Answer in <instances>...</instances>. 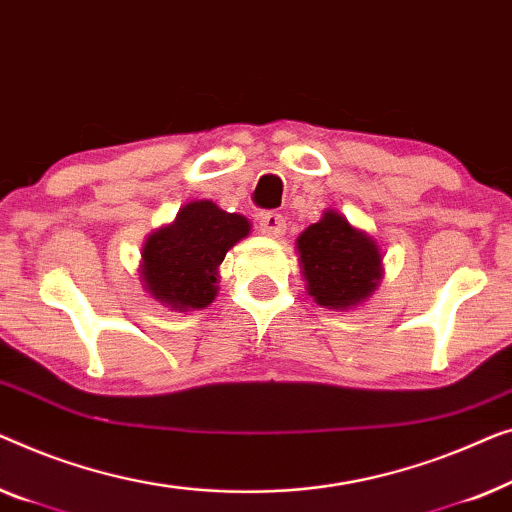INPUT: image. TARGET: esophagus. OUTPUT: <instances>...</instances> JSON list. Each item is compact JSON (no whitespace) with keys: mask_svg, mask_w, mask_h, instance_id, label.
<instances>
[{"mask_svg":"<svg viewBox=\"0 0 512 512\" xmlns=\"http://www.w3.org/2000/svg\"><path fill=\"white\" fill-rule=\"evenodd\" d=\"M259 232L266 236H273V239H276V236H283L285 218L280 213H273V211L262 213L259 215Z\"/></svg>","mask_w":512,"mask_h":512,"instance_id":"34e87169","label":"esophagus"}]
</instances>
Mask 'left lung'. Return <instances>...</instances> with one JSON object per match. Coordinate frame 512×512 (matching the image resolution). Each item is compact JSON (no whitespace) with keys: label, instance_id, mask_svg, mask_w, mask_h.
I'll return each mask as SVG.
<instances>
[{"label":"left lung","instance_id":"8db88e82","mask_svg":"<svg viewBox=\"0 0 512 512\" xmlns=\"http://www.w3.org/2000/svg\"><path fill=\"white\" fill-rule=\"evenodd\" d=\"M308 294L327 308H350L376 290L378 246L334 211L315 222L297 241Z\"/></svg>","mask_w":512,"mask_h":512}]
</instances>
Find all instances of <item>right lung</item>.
Here are the masks:
<instances>
[{"label":"right lung","mask_w":512,"mask_h":512,"mask_svg":"<svg viewBox=\"0 0 512 512\" xmlns=\"http://www.w3.org/2000/svg\"><path fill=\"white\" fill-rule=\"evenodd\" d=\"M248 229L243 215L222 211L213 201H192L174 225L148 236L141 269L146 290L171 311L208 306L218 292L220 262Z\"/></svg>","instance_id":"1"}]
</instances>
